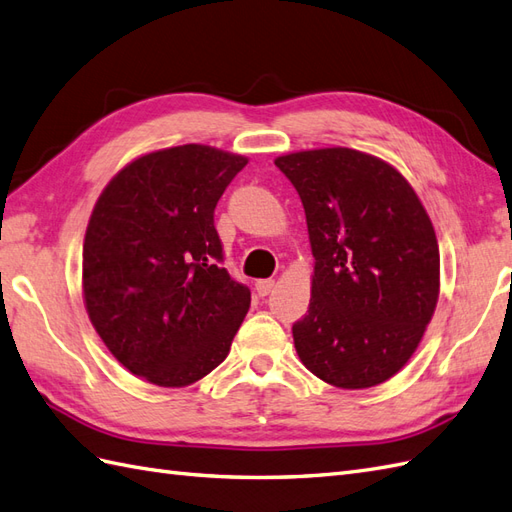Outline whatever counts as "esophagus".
I'll list each match as a JSON object with an SVG mask.
<instances>
[{"label": "esophagus", "instance_id": "34e87169", "mask_svg": "<svg viewBox=\"0 0 512 512\" xmlns=\"http://www.w3.org/2000/svg\"><path fill=\"white\" fill-rule=\"evenodd\" d=\"M255 290L259 296H268L274 290V281L272 279H261L255 283Z\"/></svg>", "mask_w": 512, "mask_h": 512}]
</instances>
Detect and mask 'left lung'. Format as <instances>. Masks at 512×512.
I'll return each mask as SVG.
<instances>
[{
  "label": "left lung",
  "mask_w": 512,
  "mask_h": 512,
  "mask_svg": "<svg viewBox=\"0 0 512 512\" xmlns=\"http://www.w3.org/2000/svg\"><path fill=\"white\" fill-rule=\"evenodd\" d=\"M305 207L311 300L292 326L305 368L339 389L398 374L439 300L435 227L400 170L346 147L274 160Z\"/></svg>",
  "instance_id": "left-lung-1"
}]
</instances>
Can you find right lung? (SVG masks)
Segmentation results:
<instances>
[{"label":"right lung","instance_id":"right-lung-1","mask_svg":"<svg viewBox=\"0 0 512 512\" xmlns=\"http://www.w3.org/2000/svg\"><path fill=\"white\" fill-rule=\"evenodd\" d=\"M248 157L181 144L136 157L90 214L82 292L103 344L131 374L188 387L225 361L251 307L220 266L216 203Z\"/></svg>","mask_w":512,"mask_h":512}]
</instances>
